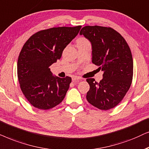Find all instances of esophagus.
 Listing matches in <instances>:
<instances>
[{
  "instance_id": "obj_1",
  "label": "esophagus",
  "mask_w": 149,
  "mask_h": 149,
  "mask_svg": "<svg viewBox=\"0 0 149 149\" xmlns=\"http://www.w3.org/2000/svg\"><path fill=\"white\" fill-rule=\"evenodd\" d=\"M80 80H81V78H80V77H78V76H74L72 78L73 82H76V81H79Z\"/></svg>"
}]
</instances>
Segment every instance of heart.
<instances>
[{
  "label": "heart",
  "mask_w": 149,
  "mask_h": 149,
  "mask_svg": "<svg viewBox=\"0 0 149 149\" xmlns=\"http://www.w3.org/2000/svg\"><path fill=\"white\" fill-rule=\"evenodd\" d=\"M82 40H85V39H83V38H81V39H79L78 41H82Z\"/></svg>",
  "instance_id": "b5f03b06"
}]
</instances>
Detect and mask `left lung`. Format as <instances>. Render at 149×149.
<instances>
[{"mask_svg": "<svg viewBox=\"0 0 149 149\" xmlns=\"http://www.w3.org/2000/svg\"><path fill=\"white\" fill-rule=\"evenodd\" d=\"M92 44V62L104 71L100 82L86 79L90 85L86 100L93 106L108 110L121 102L133 79V58L123 37L112 28L86 26L80 32Z\"/></svg>", "mask_w": 149, "mask_h": 149, "instance_id": "8db88e82", "label": "left lung"}]
</instances>
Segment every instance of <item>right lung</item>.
<instances>
[{
    "label": "right lung",
    "instance_id": "right-lung-1",
    "mask_svg": "<svg viewBox=\"0 0 149 149\" xmlns=\"http://www.w3.org/2000/svg\"><path fill=\"white\" fill-rule=\"evenodd\" d=\"M81 27L41 30L24 44L17 60V78L22 92L35 108L49 110L64 100L71 78L53 76L49 67L61 58L63 49Z\"/></svg>",
    "mask_w": 149,
    "mask_h": 149
}]
</instances>
